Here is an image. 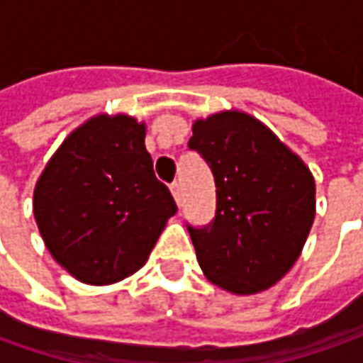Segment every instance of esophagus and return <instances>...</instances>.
<instances>
[{"label": "esophagus", "mask_w": 363, "mask_h": 363, "mask_svg": "<svg viewBox=\"0 0 363 363\" xmlns=\"http://www.w3.org/2000/svg\"><path fill=\"white\" fill-rule=\"evenodd\" d=\"M169 189H172V196H174V200L177 203L182 202V186L177 184V182H174L172 186H169Z\"/></svg>", "instance_id": "34e87169"}]
</instances>
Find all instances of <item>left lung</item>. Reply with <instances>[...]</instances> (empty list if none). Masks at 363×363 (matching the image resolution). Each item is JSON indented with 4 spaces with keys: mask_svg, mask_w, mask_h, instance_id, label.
<instances>
[{
    "mask_svg": "<svg viewBox=\"0 0 363 363\" xmlns=\"http://www.w3.org/2000/svg\"><path fill=\"white\" fill-rule=\"evenodd\" d=\"M189 149L210 165L216 218L188 226L206 279L257 295L297 262L315 220V179L297 153L252 115L220 111L191 125Z\"/></svg>",
    "mask_w": 363,
    "mask_h": 363,
    "instance_id": "1",
    "label": "left lung"
}]
</instances>
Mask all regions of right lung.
<instances>
[{
	"label": "right lung",
	"instance_id": "add662e5",
	"mask_svg": "<svg viewBox=\"0 0 363 363\" xmlns=\"http://www.w3.org/2000/svg\"><path fill=\"white\" fill-rule=\"evenodd\" d=\"M145 123L94 115L62 141L34 188V218L52 258L86 285L137 272L177 212L153 174Z\"/></svg>",
	"mask_w": 363,
	"mask_h": 363
}]
</instances>
